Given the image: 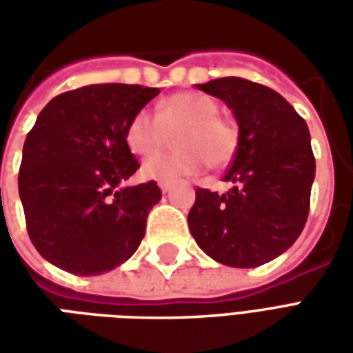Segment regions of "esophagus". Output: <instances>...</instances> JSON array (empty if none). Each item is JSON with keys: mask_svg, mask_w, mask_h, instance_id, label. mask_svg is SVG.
<instances>
[{"mask_svg": "<svg viewBox=\"0 0 353 353\" xmlns=\"http://www.w3.org/2000/svg\"><path fill=\"white\" fill-rule=\"evenodd\" d=\"M159 187H161L162 192H168L172 189V183L170 181H159Z\"/></svg>", "mask_w": 353, "mask_h": 353, "instance_id": "esophagus-1", "label": "esophagus"}]
</instances>
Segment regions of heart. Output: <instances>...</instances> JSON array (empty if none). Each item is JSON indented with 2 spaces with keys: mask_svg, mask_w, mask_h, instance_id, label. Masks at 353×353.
<instances>
[{
  "mask_svg": "<svg viewBox=\"0 0 353 353\" xmlns=\"http://www.w3.org/2000/svg\"><path fill=\"white\" fill-rule=\"evenodd\" d=\"M172 154L153 157L141 166V176L154 181H177L194 176L202 168H225L238 151V130L219 117L212 98L196 92L174 94L159 103L157 115L141 109L126 124V145L138 157H151L177 134Z\"/></svg>",
  "mask_w": 353,
  "mask_h": 353,
  "instance_id": "heart-1",
  "label": "heart"
}]
</instances>
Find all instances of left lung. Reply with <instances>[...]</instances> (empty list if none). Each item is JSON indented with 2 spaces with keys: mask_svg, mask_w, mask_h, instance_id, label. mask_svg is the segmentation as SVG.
<instances>
[{
  "mask_svg": "<svg viewBox=\"0 0 353 353\" xmlns=\"http://www.w3.org/2000/svg\"><path fill=\"white\" fill-rule=\"evenodd\" d=\"M196 88L232 111L238 151L223 177L232 183L229 192L196 189L191 234L221 265H265L295 244L308 217L316 176L308 126L283 96L259 83L221 77Z\"/></svg>",
  "mask_w": 353,
  "mask_h": 353,
  "instance_id": "8db88e82",
  "label": "left lung"
}]
</instances>
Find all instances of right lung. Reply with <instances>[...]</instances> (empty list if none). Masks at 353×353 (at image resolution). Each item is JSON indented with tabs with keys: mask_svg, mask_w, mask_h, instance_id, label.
Instances as JSON below:
<instances>
[{
	"mask_svg": "<svg viewBox=\"0 0 353 353\" xmlns=\"http://www.w3.org/2000/svg\"><path fill=\"white\" fill-rule=\"evenodd\" d=\"M159 92L87 85L52 98L37 115L22 149L19 194L30 240L50 265L98 276L136 253L162 192L157 181L124 187L139 168L124 134Z\"/></svg>",
	"mask_w": 353,
	"mask_h": 353,
	"instance_id": "add662e5",
	"label": "right lung"
}]
</instances>
